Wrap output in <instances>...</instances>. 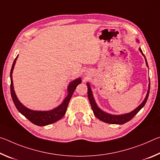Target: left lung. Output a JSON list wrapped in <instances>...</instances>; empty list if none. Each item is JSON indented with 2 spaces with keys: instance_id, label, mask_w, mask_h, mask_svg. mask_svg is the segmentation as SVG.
<instances>
[{
  "instance_id": "left-lung-1",
  "label": "left lung",
  "mask_w": 160,
  "mask_h": 160,
  "mask_svg": "<svg viewBox=\"0 0 160 160\" xmlns=\"http://www.w3.org/2000/svg\"><path fill=\"white\" fill-rule=\"evenodd\" d=\"M139 50L140 51V53L142 54V56L145 57L146 65H147V66L148 67L147 60H146L145 56L144 54H143L141 48H139ZM87 85H88V99H89V101H90V105L92 107V109L94 116H95L97 118H99V120L102 121L103 122L111 123V124H123L126 122H128V121H129L130 120H131V119L137 114L138 112L139 111L145 106V103L147 102L148 98L149 93H150V84L149 83L148 93L146 94V97L144 99V101H143L141 104H140L139 106L136 108V109H134L133 111H132L131 112L125 113V114L113 115V114H109V113L104 112V111H102V109H99L96 104L95 100L94 99L92 92L90 84L87 83Z\"/></svg>"
}]
</instances>
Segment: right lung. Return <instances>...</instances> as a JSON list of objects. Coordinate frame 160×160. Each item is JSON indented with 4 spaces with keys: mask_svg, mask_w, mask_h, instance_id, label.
Listing matches in <instances>:
<instances>
[{
    "mask_svg": "<svg viewBox=\"0 0 160 160\" xmlns=\"http://www.w3.org/2000/svg\"><path fill=\"white\" fill-rule=\"evenodd\" d=\"M18 56L15 58L13 61L11 70H10V93L12 99L13 103H14L15 107L24 116L30 121L32 123L39 126H44L47 125H49L51 123H55L56 121L60 120L63 117L66 112L68 105L69 104V101L73 94L74 91L76 89V87L81 83L82 80L81 78H79L78 79L72 81L68 87V95L66 98L63 99V102L55 109L49 111H34L28 109L25 107L22 103L19 101L17 96H16L14 88H13L12 82V71L14 69V66L17 61Z\"/></svg>",
    "mask_w": 160,
    "mask_h": 160,
    "instance_id": "right-lung-1",
    "label": "right lung"
}]
</instances>
